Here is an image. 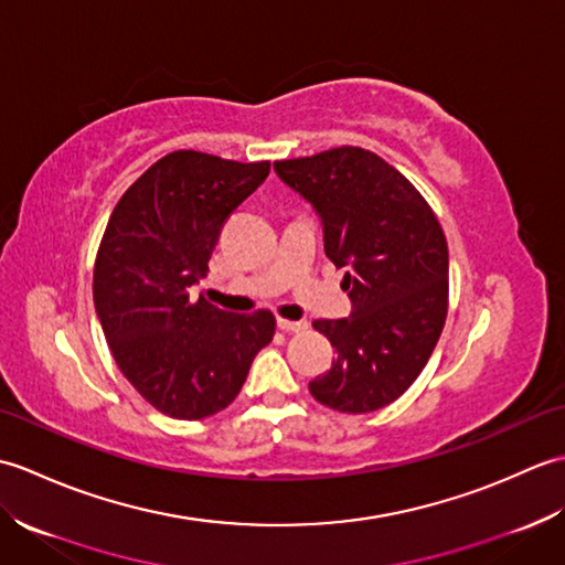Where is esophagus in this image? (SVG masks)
I'll use <instances>...</instances> for the list:
<instances>
[{
    "label": "esophagus",
    "mask_w": 565,
    "mask_h": 565,
    "mask_svg": "<svg viewBox=\"0 0 565 565\" xmlns=\"http://www.w3.org/2000/svg\"><path fill=\"white\" fill-rule=\"evenodd\" d=\"M276 326H279V330H284V332H303L308 328V322L306 320L279 318V320H276Z\"/></svg>",
    "instance_id": "34e87169"
}]
</instances>
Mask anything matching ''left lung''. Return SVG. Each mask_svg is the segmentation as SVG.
<instances>
[{
  "mask_svg": "<svg viewBox=\"0 0 565 565\" xmlns=\"http://www.w3.org/2000/svg\"><path fill=\"white\" fill-rule=\"evenodd\" d=\"M286 184L313 203L326 255L347 267L352 316L316 320L338 350L310 393L340 413H371L413 386L449 308V249L435 211L376 152L342 146L276 160Z\"/></svg>",
  "mask_w": 565,
  "mask_h": 565,
  "instance_id": "1",
  "label": "left lung"
}]
</instances>
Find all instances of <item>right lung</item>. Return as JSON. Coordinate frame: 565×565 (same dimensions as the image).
<instances>
[{"label":"right lung","instance_id":"right-lung-1","mask_svg":"<svg viewBox=\"0 0 565 565\" xmlns=\"http://www.w3.org/2000/svg\"><path fill=\"white\" fill-rule=\"evenodd\" d=\"M267 174L269 160L174 150L126 189L106 223L94 308L121 374L162 415L221 413L274 338L269 310L235 316L189 294L209 274L225 221Z\"/></svg>","mask_w":565,"mask_h":565}]
</instances>
